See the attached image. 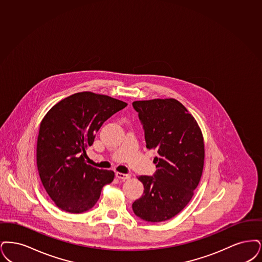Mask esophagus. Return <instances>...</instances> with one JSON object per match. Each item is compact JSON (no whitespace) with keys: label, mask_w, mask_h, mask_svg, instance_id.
<instances>
[{"label":"esophagus","mask_w":262,"mask_h":262,"mask_svg":"<svg viewBox=\"0 0 262 262\" xmlns=\"http://www.w3.org/2000/svg\"><path fill=\"white\" fill-rule=\"evenodd\" d=\"M115 175H116V177L117 178H119V179H123V180H126V179H130L131 178V174H129V173H120V172H116L115 173Z\"/></svg>","instance_id":"esophagus-1"}]
</instances>
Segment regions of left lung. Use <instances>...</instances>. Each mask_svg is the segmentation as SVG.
Here are the masks:
<instances>
[{
	"mask_svg": "<svg viewBox=\"0 0 262 262\" xmlns=\"http://www.w3.org/2000/svg\"><path fill=\"white\" fill-rule=\"evenodd\" d=\"M133 107L145 131L147 148L157 150L152 176L137 178L144 185L134 213L148 222L177 215L189 204L204 168L205 144L195 119L175 99L136 101Z\"/></svg>",
	"mask_w": 262,
	"mask_h": 262,
	"instance_id": "1",
	"label": "left lung"
}]
</instances>
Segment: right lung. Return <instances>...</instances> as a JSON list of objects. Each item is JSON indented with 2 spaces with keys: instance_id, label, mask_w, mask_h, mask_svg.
<instances>
[{
  "instance_id": "1",
  "label": "right lung",
  "mask_w": 262,
  "mask_h": 262,
  "mask_svg": "<svg viewBox=\"0 0 262 262\" xmlns=\"http://www.w3.org/2000/svg\"><path fill=\"white\" fill-rule=\"evenodd\" d=\"M127 103L92 92L76 93L55 104L43 118L37 141V167L46 192L58 208L82 213L98 202L114 172L87 164L86 148L112 115Z\"/></svg>"
}]
</instances>
